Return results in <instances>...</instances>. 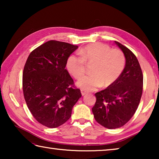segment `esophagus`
<instances>
[{
    "label": "esophagus",
    "mask_w": 159,
    "mask_h": 159,
    "mask_svg": "<svg viewBox=\"0 0 159 159\" xmlns=\"http://www.w3.org/2000/svg\"><path fill=\"white\" fill-rule=\"evenodd\" d=\"M86 94H87V93H86L85 91H84V90H81V95H82V96H84V95H85Z\"/></svg>",
    "instance_id": "obj_1"
}]
</instances>
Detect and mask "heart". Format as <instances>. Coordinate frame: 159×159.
<instances>
[{"label": "heart", "mask_w": 159, "mask_h": 159, "mask_svg": "<svg viewBox=\"0 0 159 159\" xmlns=\"http://www.w3.org/2000/svg\"><path fill=\"white\" fill-rule=\"evenodd\" d=\"M80 57L70 55L66 60L68 71L79 79L85 74V63L94 64L91 76L83 77L77 85L83 90L93 91L103 86L108 87L116 82L124 69L125 59L118 49H111L109 45L95 43L79 50Z\"/></svg>", "instance_id": "obj_1"}]
</instances>
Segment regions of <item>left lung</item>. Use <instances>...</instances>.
I'll return each mask as SVG.
<instances>
[{
    "label": "left lung",
    "instance_id": "8db88e82",
    "mask_svg": "<svg viewBox=\"0 0 159 159\" xmlns=\"http://www.w3.org/2000/svg\"><path fill=\"white\" fill-rule=\"evenodd\" d=\"M115 43L124 54L125 68L115 83L95 93L96 102L92 109L96 121L108 129L120 128L130 120L143 89V75L136 56L120 43Z\"/></svg>",
    "mask_w": 159,
    "mask_h": 159
}]
</instances>
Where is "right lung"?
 <instances>
[{"instance_id":"right-lung-1","label":"right lung","mask_w":159,"mask_h":159,"mask_svg":"<svg viewBox=\"0 0 159 159\" xmlns=\"http://www.w3.org/2000/svg\"><path fill=\"white\" fill-rule=\"evenodd\" d=\"M78 48L49 41L32 51L26 60L22 78L26 103L35 119L48 128L66 122L82 96L65 69L67 59Z\"/></svg>"}]
</instances>
